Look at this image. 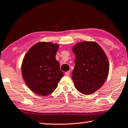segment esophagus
Listing matches in <instances>:
<instances>
[{"label": "esophagus", "instance_id": "34e87169", "mask_svg": "<svg viewBox=\"0 0 128 128\" xmlns=\"http://www.w3.org/2000/svg\"><path fill=\"white\" fill-rule=\"evenodd\" d=\"M65 74H66V76H70V70L65 73Z\"/></svg>", "mask_w": 128, "mask_h": 128}]
</instances>
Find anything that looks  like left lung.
I'll return each instance as SVG.
<instances>
[{
	"mask_svg": "<svg viewBox=\"0 0 128 128\" xmlns=\"http://www.w3.org/2000/svg\"><path fill=\"white\" fill-rule=\"evenodd\" d=\"M75 66L72 79L77 90L90 94L98 90L108 77L109 64L102 48L94 42H82L72 47Z\"/></svg>",
	"mask_w": 128,
	"mask_h": 128,
	"instance_id": "1",
	"label": "left lung"
}]
</instances>
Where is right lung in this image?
<instances>
[{"label": "right lung", "instance_id": "add662e5", "mask_svg": "<svg viewBox=\"0 0 128 128\" xmlns=\"http://www.w3.org/2000/svg\"><path fill=\"white\" fill-rule=\"evenodd\" d=\"M58 44L38 42L28 50L23 60L22 73L30 90L40 96H47L56 90L64 76L56 60Z\"/></svg>", "mask_w": 128, "mask_h": 128}]
</instances>
